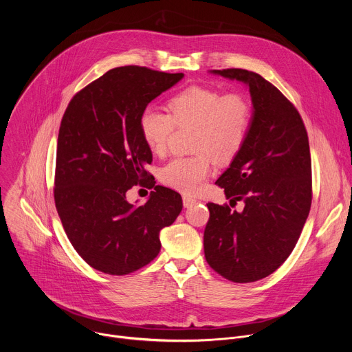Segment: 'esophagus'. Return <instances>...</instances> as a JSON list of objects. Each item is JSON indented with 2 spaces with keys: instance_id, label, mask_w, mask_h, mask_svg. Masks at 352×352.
<instances>
[{
  "instance_id": "esophagus-1",
  "label": "esophagus",
  "mask_w": 352,
  "mask_h": 352,
  "mask_svg": "<svg viewBox=\"0 0 352 352\" xmlns=\"http://www.w3.org/2000/svg\"><path fill=\"white\" fill-rule=\"evenodd\" d=\"M182 204H184L185 208H190V206H193L196 204V200L193 197L185 195V196H182Z\"/></svg>"
}]
</instances>
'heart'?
I'll return each mask as SVG.
<instances>
[{"instance_id":"heart-1","label":"heart","mask_w":352,"mask_h":352,"mask_svg":"<svg viewBox=\"0 0 352 352\" xmlns=\"http://www.w3.org/2000/svg\"><path fill=\"white\" fill-rule=\"evenodd\" d=\"M168 111L150 106L142 111V139L153 155H163L175 125H193V148L200 153L173 159L162 168L160 178L177 190L196 193L212 173V156L219 162H230L239 153L252 118L250 104L242 94H221L195 85L170 98Z\"/></svg>"}]
</instances>
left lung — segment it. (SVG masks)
Returning a JSON list of instances; mask_svg holds the SVG:
<instances>
[{
  "mask_svg": "<svg viewBox=\"0 0 352 352\" xmlns=\"http://www.w3.org/2000/svg\"><path fill=\"white\" fill-rule=\"evenodd\" d=\"M248 86L252 118L246 140L216 181L230 205L208 204L205 258L234 283H252L276 272L291 255L312 204V163L305 125L285 96L259 74L210 71Z\"/></svg>",
  "mask_w": 352,
  "mask_h": 352,
  "instance_id": "left-lung-1",
  "label": "left lung"
}]
</instances>
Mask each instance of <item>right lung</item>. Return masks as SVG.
<instances>
[{"mask_svg": "<svg viewBox=\"0 0 352 352\" xmlns=\"http://www.w3.org/2000/svg\"><path fill=\"white\" fill-rule=\"evenodd\" d=\"M184 74L128 65L110 69L69 102L61 121L54 200L68 239L93 269L125 276L160 252V231L182 210L181 195L156 185L143 207L126 192L155 186L146 171L152 152L139 131L147 104Z\"/></svg>", "mask_w": 352, "mask_h": 352, "instance_id": "obj_1", "label": "right lung"}]
</instances>
